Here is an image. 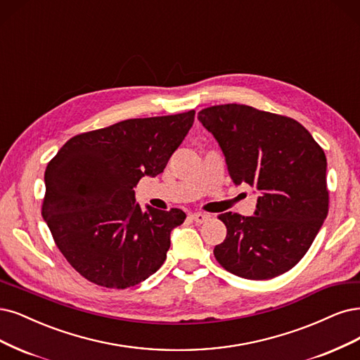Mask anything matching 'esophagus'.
I'll list each match as a JSON object with an SVG mask.
<instances>
[{"instance_id": "1", "label": "esophagus", "mask_w": 360, "mask_h": 360, "mask_svg": "<svg viewBox=\"0 0 360 360\" xmlns=\"http://www.w3.org/2000/svg\"><path fill=\"white\" fill-rule=\"evenodd\" d=\"M191 219L198 223V225H201V223H205L208 219H210V214H205V213H193L191 214Z\"/></svg>"}]
</instances>
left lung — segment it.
I'll list each match as a JSON object with an SVG mask.
<instances>
[{
  "label": "left lung",
  "instance_id": "left-lung-1",
  "mask_svg": "<svg viewBox=\"0 0 360 360\" xmlns=\"http://www.w3.org/2000/svg\"><path fill=\"white\" fill-rule=\"evenodd\" d=\"M235 184L259 191L255 216L223 213L226 238L214 247L232 274L269 280L292 269L328 216L326 156L300 122L244 104L201 110Z\"/></svg>",
  "mask_w": 360,
  "mask_h": 360
}]
</instances>
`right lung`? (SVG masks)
Listing matches in <instances>:
<instances>
[{"label":"right lung","instance_id":"add662e5","mask_svg":"<svg viewBox=\"0 0 360 360\" xmlns=\"http://www.w3.org/2000/svg\"><path fill=\"white\" fill-rule=\"evenodd\" d=\"M195 110L128 119L79 134L44 172L41 214L60 253L98 286L127 289L162 266L169 233L186 214L135 202L141 177L167 167L193 125Z\"/></svg>","mask_w":360,"mask_h":360}]
</instances>
